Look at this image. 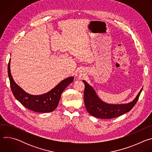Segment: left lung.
<instances>
[{
  "mask_svg": "<svg viewBox=\"0 0 152 152\" xmlns=\"http://www.w3.org/2000/svg\"><path fill=\"white\" fill-rule=\"evenodd\" d=\"M84 102L88 112L91 115L102 119H110L120 116L131 111L137 102L142 88L136 98L127 104H111L104 103L97 96L93 87L85 80Z\"/></svg>",
  "mask_w": 152,
  "mask_h": 152,
  "instance_id": "left-lung-1",
  "label": "left lung"
}]
</instances>
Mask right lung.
<instances>
[{
    "instance_id": "right-lung-1",
    "label": "right lung",
    "mask_w": 152,
    "mask_h": 152,
    "mask_svg": "<svg viewBox=\"0 0 152 152\" xmlns=\"http://www.w3.org/2000/svg\"><path fill=\"white\" fill-rule=\"evenodd\" d=\"M8 73L11 88L15 99L28 109L37 113H50L55 110L58 105L62 93L74 79L73 77H68L61 81L49 92L34 96L25 92L14 82L10 71V59L8 66Z\"/></svg>"
}]
</instances>
